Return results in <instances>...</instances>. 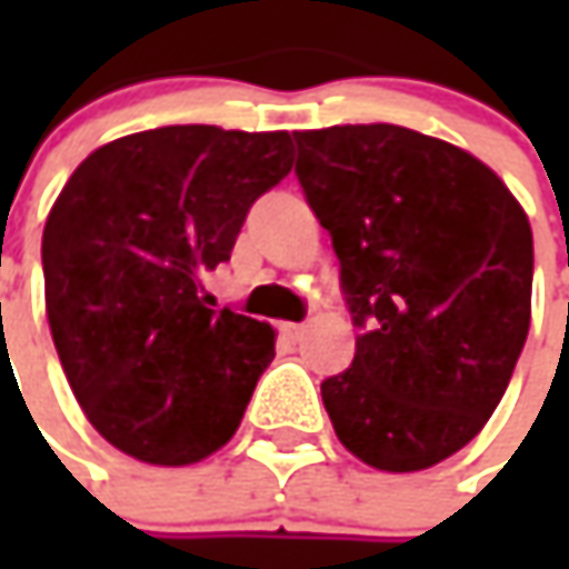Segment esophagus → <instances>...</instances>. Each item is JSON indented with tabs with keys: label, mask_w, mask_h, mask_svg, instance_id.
Segmentation results:
<instances>
[{
	"label": "esophagus",
	"mask_w": 569,
	"mask_h": 569,
	"mask_svg": "<svg viewBox=\"0 0 569 569\" xmlns=\"http://www.w3.org/2000/svg\"><path fill=\"white\" fill-rule=\"evenodd\" d=\"M281 336L288 341H300L307 336V326H300V322H284V326H281Z\"/></svg>",
	"instance_id": "obj_1"
}]
</instances>
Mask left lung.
I'll use <instances>...</instances> for the list:
<instances>
[{
  "label": "left lung",
  "mask_w": 569,
  "mask_h": 569,
  "mask_svg": "<svg viewBox=\"0 0 569 569\" xmlns=\"http://www.w3.org/2000/svg\"><path fill=\"white\" fill-rule=\"evenodd\" d=\"M295 142L361 329L322 405L367 466L430 469L510 386L532 319L529 218L491 167L405 126H329Z\"/></svg>",
  "instance_id": "obj_1"
}]
</instances>
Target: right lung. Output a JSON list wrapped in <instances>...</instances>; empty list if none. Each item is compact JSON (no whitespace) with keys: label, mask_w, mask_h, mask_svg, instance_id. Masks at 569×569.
<instances>
[{"label":"right lung","mask_w":569,"mask_h":569,"mask_svg":"<svg viewBox=\"0 0 569 569\" xmlns=\"http://www.w3.org/2000/svg\"><path fill=\"white\" fill-rule=\"evenodd\" d=\"M288 132L161 126L88 154L43 228L47 319L107 443L192 466L233 437L274 358L272 326L211 310L252 202L291 173Z\"/></svg>","instance_id":"obj_1"}]
</instances>
